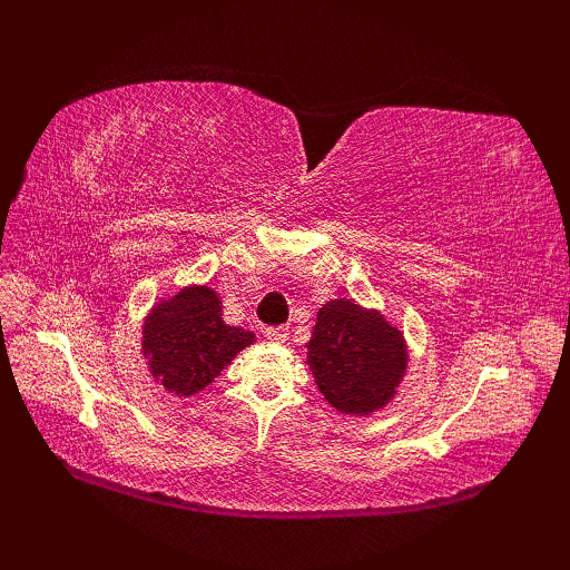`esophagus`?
<instances>
[{
    "mask_svg": "<svg viewBox=\"0 0 570 570\" xmlns=\"http://www.w3.org/2000/svg\"><path fill=\"white\" fill-rule=\"evenodd\" d=\"M287 335H289L287 327H268V331H266V337L275 344H283L287 340Z\"/></svg>",
    "mask_w": 570,
    "mask_h": 570,
    "instance_id": "34e87169",
    "label": "esophagus"
}]
</instances>
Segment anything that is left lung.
<instances>
[{"label":"left lung","mask_w":570,"mask_h":570,"mask_svg":"<svg viewBox=\"0 0 570 570\" xmlns=\"http://www.w3.org/2000/svg\"><path fill=\"white\" fill-rule=\"evenodd\" d=\"M404 333L377 308L331 299L318 308L306 366L323 400L340 413L368 416L387 406L406 375Z\"/></svg>","instance_id":"left-lung-1"}]
</instances>
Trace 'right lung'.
Wrapping results in <instances>:
<instances>
[{"label": "right lung", "instance_id": "obj_1", "mask_svg": "<svg viewBox=\"0 0 570 570\" xmlns=\"http://www.w3.org/2000/svg\"><path fill=\"white\" fill-rule=\"evenodd\" d=\"M254 340L252 331L223 321V302L214 287L185 285L149 308L140 352L154 383L176 396H193Z\"/></svg>", "mask_w": 570, "mask_h": 570}]
</instances>
